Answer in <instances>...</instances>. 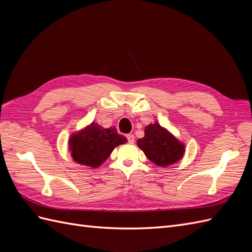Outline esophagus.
Listing matches in <instances>:
<instances>
[{
  "label": "esophagus",
  "mask_w": 252,
  "mask_h": 252,
  "mask_svg": "<svg viewBox=\"0 0 252 252\" xmlns=\"http://www.w3.org/2000/svg\"><path fill=\"white\" fill-rule=\"evenodd\" d=\"M126 138H127L129 144H133L134 143V135L133 134H127Z\"/></svg>",
  "instance_id": "1"
}]
</instances>
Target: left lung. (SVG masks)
Masks as SVG:
<instances>
[{
	"label": "left lung",
	"mask_w": 252,
	"mask_h": 252,
	"mask_svg": "<svg viewBox=\"0 0 252 252\" xmlns=\"http://www.w3.org/2000/svg\"><path fill=\"white\" fill-rule=\"evenodd\" d=\"M136 144L152 163L161 167L179 162L185 152L184 144L158 123L145 127L144 138Z\"/></svg>",
	"instance_id": "8db88e82"
}]
</instances>
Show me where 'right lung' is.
I'll list each match as a JSON object with an SVG mask.
<instances>
[{"mask_svg": "<svg viewBox=\"0 0 252 252\" xmlns=\"http://www.w3.org/2000/svg\"><path fill=\"white\" fill-rule=\"evenodd\" d=\"M126 142L125 136L119 134L116 127L103 128L93 122L70 136L68 147L74 162L97 168L108 158L114 148Z\"/></svg>", "mask_w": 252, "mask_h": 252, "instance_id": "obj_1", "label": "right lung"}]
</instances>
